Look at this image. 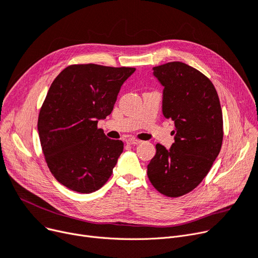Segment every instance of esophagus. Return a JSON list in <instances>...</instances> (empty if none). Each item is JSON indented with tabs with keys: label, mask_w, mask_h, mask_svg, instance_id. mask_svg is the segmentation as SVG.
Returning <instances> with one entry per match:
<instances>
[{
	"label": "esophagus",
	"mask_w": 258,
	"mask_h": 258,
	"mask_svg": "<svg viewBox=\"0 0 258 258\" xmlns=\"http://www.w3.org/2000/svg\"><path fill=\"white\" fill-rule=\"evenodd\" d=\"M142 141H140V140H136V139H128V140H126V144H128V145H138V144H140Z\"/></svg>",
	"instance_id": "1"
}]
</instances>
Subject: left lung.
Segmentation results:
<instances>
[{
    "mask_svg": "<svg viewBox=\"0 0 258 258\" xmlns=\"http://www.w3.org/2000/svg\"><path fill=\"white\" fill-rule=\"evenodd\" d=\"M164 86L163 115L174 121L170 150L157 144L147 177L169 198L190 192L209 172L223 143V113L211 80L181 61L154 67Z\"/></svg>",
    "mask_w": 258,
    "mask_h": 258,
    "instance_id": "obj_1",
    "label": "left lung"
}]
</instances>
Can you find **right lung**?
Segmentation results:
<instances>
[{
  "label": "right lung",
  "instance_id": "obj_1",
  "mask_svg": "<svg viewBox=\"0 0 258 258\" xmlns=\"http://www.w3.org/2000/svg\"><path fill=\"white\" fill-rule=\"evenodd\" d=\"M135 68L68 66L53 80L39 110L37 130L46 163L60 184L91 194L110 179L123 142L108 139L99 119L113 111Z\"/></svg>",
  "mask_w": 258,
  "mask_h": 258
}]
</instances>
